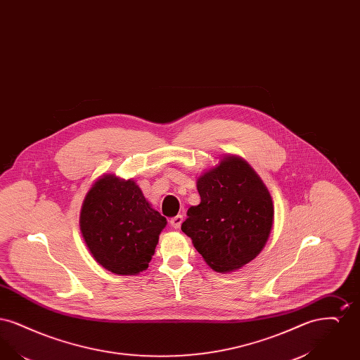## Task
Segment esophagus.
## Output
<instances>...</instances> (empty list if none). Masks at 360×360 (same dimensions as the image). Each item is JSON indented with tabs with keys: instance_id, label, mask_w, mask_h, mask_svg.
Here are the masks:
<instances>
[{
	"instance_id": "esophagus-1",
	"label": "esophagus",
	"mask_w": 360,
	"mask_h": 360,
	"mask_svg": "<svg viewBox=\"0 0 360 360\" xmlns=\"http://www.w3.org/2000/svg\"><path fill=\"white\" fill-rule=\"evenodd\" d=\"M182 223H184V216H182V214H178V216L172 217V220H170V224H172V228H175V229L181 228Z\"/></svg>"
}]
</instances>
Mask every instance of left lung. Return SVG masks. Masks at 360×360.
<instances>
[{
    "label": "left lung",
    "instance_id": "8db88e82",
    "mask_svg": "<svg viewBox=\"0 0 360 360\" xmlns=\"http://www.w3.org/2000/svg\"><path fill=\"white\" fill-rule=\"evenodd\" d=\"M200 205L181 229L214 271L239 270L260 254L274 221L271 195L255 170L228 155L197 179Z\"/></svg>",
    "mask_w": 360,
    "mask_h": 360
}]
</instances>
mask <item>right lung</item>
<instances>
[{
  "label": "right lung",
  "mask_w": 360,
  "mask_h": 360,
  "mask_svg": "<svg viewBox=\"0 0 360 360\" xmlns=\"http://www.w3.org/2000/svg\"><path fill=\"white\" fill-rule=\"evenodd\" d=\"M166 219L151 207L136 182L103 175L86 194L79 226L90 254L119 275L147 270Z\"/></svg>",
  "instance_id": "obj_1"
}]
</instances>
